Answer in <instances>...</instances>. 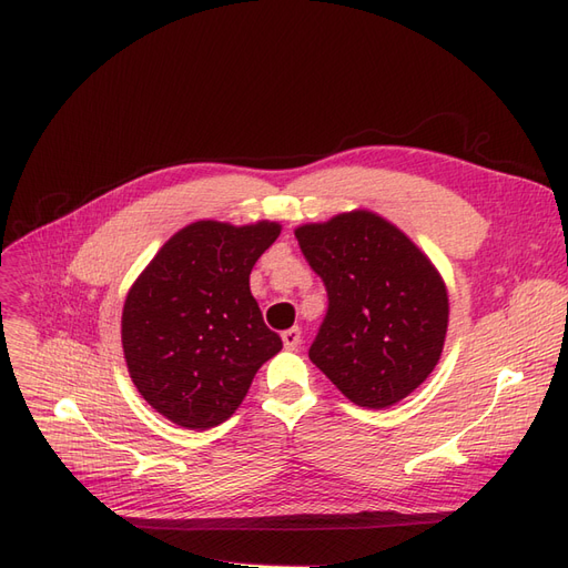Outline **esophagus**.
<instances>
[{"label": "esophagus", "instance_id": "obj_1", "mask_svg": "<svg viewBox=\"0 0 568 568\" xmlns=\"http://www.w3.org/2000/svg\"><path fill=\"white\" fill-rule=\"evenodd\" d=\"M301 329L298 326H294V329H286L284 334H282V341H284V348L286 351H296L298 346H301Z\"/></svg>", "mask_w": 568, "mask_h": 568}]
</instances>
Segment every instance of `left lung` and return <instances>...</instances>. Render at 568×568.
Listing matches in <instances>:
<instances>
[{"label":"left lung","instance_id":"8db88e82","mask_svg":"<svg viewBox=\"0 0 568 568\" xmlns=\"http://www.w3.org/2000/svg\"><path fill=\"white\" fill-rule=\"evenodd\" d=\"M329 307L311 359L359 407L384 409L419 388L448 334V288L412 239L372 211L296 227Z\"/></svg>","mask_w":568,"mask_h":568}]
</instances>
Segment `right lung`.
I'll use <instances>...</instances> for the list:
<instances>
[{
    "label": "right lung",
    "instance_id": "add662e5",
    "mask_svg": "<svg viewBox=\"0 0 568 568\" xmlns=\"http://www.w3.org/2000/svg\"><path fill=\"white\" fill-rule=\"evenodd\" d=\"M280 232L270 220L192 222L130 286L120 322L128 372L165 419L192 432L230 419L255 372L282 351L248 286Z\"/></svg>",
    "mask_w": 568,
    "mask_h": 568
}]
</instances>
